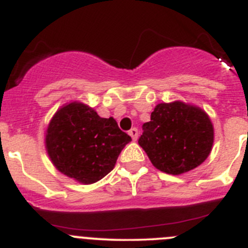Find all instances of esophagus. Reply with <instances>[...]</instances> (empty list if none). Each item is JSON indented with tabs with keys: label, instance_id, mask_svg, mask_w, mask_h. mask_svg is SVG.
<instances>
[{
	"label": "esophagus",
	"instance_id": "obj_1",
	"mask_svg": "<svg viewBox=\"0 0 248 248\" xmlns=\"http://www.w3.org/2000/svg\"><path fill=\"white\" fill-rule=\"evenodd\" d=\"M129 135H130L131 139H133V140L135 141L136 139H138V136H139V130L136 128L130 129V130H129Z\"/></svg>",
	"mask_w": 248,
	"mask_h": 248
}]
</instances>
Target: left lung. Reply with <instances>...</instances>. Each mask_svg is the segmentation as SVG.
Here are the masks:
<instances>
[{
    "mask_svg": "<svg viewBox=\"0 0 248 248\" xmlns=\"http://www.w3.org/2000/svg\"><path fill=\"white\" fill-rule=\"evenodd\" d=\"M142 131L139 145L153 166L174 175L203 163L213 145V125L208 115L183 102L155 106Z\"/></svg>",
    "mask_w": 248,
    "mask_h": 248,
    "instance_id": "8db88e82",
    "label": "left lung"
}]
</instances>
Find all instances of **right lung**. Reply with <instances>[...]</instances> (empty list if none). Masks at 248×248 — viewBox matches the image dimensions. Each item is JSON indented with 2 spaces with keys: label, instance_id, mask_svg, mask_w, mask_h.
Masks as SVG:
<instances>
[{
  "label": "right lung",
  "instance_id": "right-lung-1",
  "mask_svg": "<svg viewBox=\"0 0 248 248\" xmlns=\"http://www.w3.org/2000/svg\"><path fill=\"white\" fill-rule=\"evenodd\" d=\"M130 141L112 117L101 118L93 108L73 102L52 118L46 148L61 173L93 184L114 168L118 155Z\"/></svg>",
  "mask_w": 248,
  "mask_h": 248
}]
</instances>
